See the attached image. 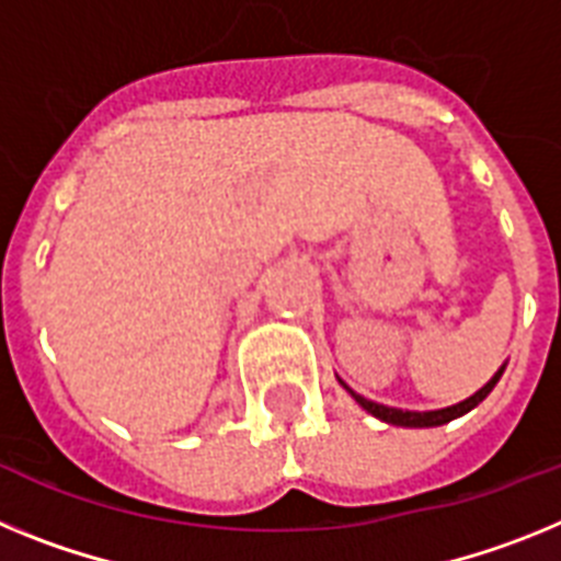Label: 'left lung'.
Here are the masks:
<instances>
[{
    "instance_id": "1",
    "label": "left lung",
    "mask_w": 561,
    "mask_h": 561,
    "mask_svg": "<svg viewBox=\"0 0 561 561\" xmlns=\"http://www.w3.org/2000/svg\"><path fill=\"white\" fill-rule=\"evenodd\" d=\"M505 373V364L494 373V378H491L489 383H485L483 389H477L474 396L466 398V401L455 403V407H446V409H432V412H409V409H396V407H383V403H375L369 401V398L358 396V392H353V389L347 387V383L341 381V387L347 389L350 396L355 398V401L362 403L364 409H367L369 415H375L378 421L383 423H392V426H409V428H426V426H443V423L455 421V417L466 415V412H471V409L477 407L480 401H485L489 398L491 389L496 387V381H500V375Z\"/></svg>"
}]
</instances>
